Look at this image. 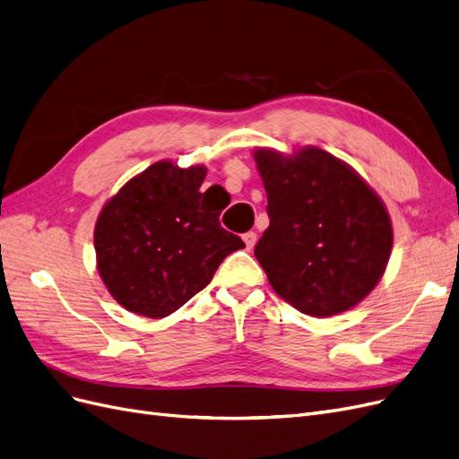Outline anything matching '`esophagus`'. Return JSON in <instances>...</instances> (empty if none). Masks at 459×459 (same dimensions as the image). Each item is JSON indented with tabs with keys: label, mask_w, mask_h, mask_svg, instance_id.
<instances>
[{
	"label": "esophagus",
	"mask_w": 459,
	"mask_h": 459,
	"mask_svg": "<svg viewBox=\"0 0 459 459\" xmlns=\"http://www.w3.org/2000/svg\"><path fill=\"white\" fill-rule=\"evenodd\" d=\"M243 241H245V245H247V251H251V248L256 245V233H255V231H247V233L243 235Z\"/></svg>",
	"instance_id": "obj_1"
}]
</instances>
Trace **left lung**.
<instances>
[{"mask_svg":"<svg viewBox=\"0 0 459 459\" xmlns=\"http://www.w3.org/2000/svg\"><path fill=\"white\" fill-rule=\"evenodd\" d=\"M270 226L255 256L273 290L314 317L354 308L385 273L393 224L352 166L319 147L256 149Z\"/></svg>","mask_w":459,"mask_h":459,"instance_id":"1","label":"left lung"}]
</instances>
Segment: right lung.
Segmentation results:
<instances>
[{
	"instance_id": "add662e5",
	"label": "right lung",
	"mask_w": 459,
	"mask_h": 459,
	"mask_svg": "<svg viewBox=\"0 0 459 459\" xmlns=\"http://www.w3.org/2000/svg\"><path fill=\"white\" fill-rule=\"evenodd\" d=\"M204 176L201 164L179 169L159 160L101 208L93 231L97 272L128 312L170 316L245 247L220 226L221 208L201 193Z\"/></svg>"
}]
</instances>
